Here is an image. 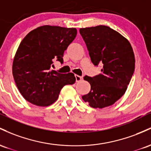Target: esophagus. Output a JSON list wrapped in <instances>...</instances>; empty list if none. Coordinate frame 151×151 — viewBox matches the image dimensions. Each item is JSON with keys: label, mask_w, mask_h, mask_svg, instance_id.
<instances>
[{"label": "esophagus", "mask_w": 151, "mask_h": 151, "mask_svg": "<svg viewBox=\"0 0 151 151\" xmlns=\"http://www.w3.org/2000/svg\"><path fill=\"white\" fill-rule=\"evenodd\" d=\"M75 77H76V82H80V81H82V79H83L82 76H80L78 75H76Z\"/></svg>", "instance_id": "obj_1"}]
</instances>
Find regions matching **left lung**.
Wrapping results in <instances>:
<instances>
[{
	"instance_id": "1",
	"label": "left lung",
	"mask_w": 151,
	"mask_h": 151,
	"mask_svg": "<svg viewBox=\"0 0 151 151\" xmlns=\"http://www.w3.org/2000/svg\"><path fill=\"white\" fill-rule=\"evenodd\" d=\"M91 62L102 65L101 73L94 77L84 76L91 84V91L82 96L91 107L111 106L126 92L135 70V56L126 38L110 27L98 25L81 28Z\"/></svg>"
}]
</instances>
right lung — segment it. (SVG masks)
<instances>
[{
  "label": "right lung",
  "instance_id": "1",
  "mask_svg": "<svg viewBox=\"0 0 151 151\" xmlns=\"http://www.w3.org/2000/svg\"><path fill=\"white\" fill-rule=\"evenodd\" d=\"M77 35L76 28L43 25L30 31L20 43L13 63V76L23 97L32 104L48 106L65 85L75 83L72 73L50 70Z\"/></svg>",
  "mask_w": 151,
  "mask_h": 151
}]
</instances>
